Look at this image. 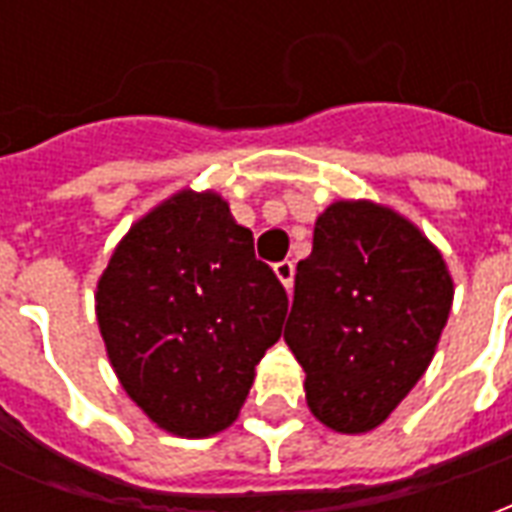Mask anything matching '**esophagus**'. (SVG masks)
<instances>
[{
  "label": "esophagus",
  "mask_w": 512,
  "mask_h": 512,
  "mask_svg": "<svg viewBox=\"0 0 512 512\" xmlns=\"http://www.w3.org/2000/svg\"><path fill=\"white\" fill-rule=\"evenodd\" d=\"M274 274L285 285V290L293 288V263L290 260H282V263H274Z\"/></svg>",
  "instance_id": "obj_1"
}]
</instances>
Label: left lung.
Masks as SVG:
<instances>
[{"label":"left lung","instance_id":"1","mask_svg":"<svg viewBox=\"0 0 512 512\" xmlns=\"http://www.w3.org/2000/svg\"><path fill=\"white\" fill-rule=\"evenodd\" d=\"M452 296L450 268L411 219L373 200L332 202L285 323L312 417L348 436L384 425L425 376Z\"/></svg>","mask_w":512,"mask_h":512}]
</instances>
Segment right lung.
I'll use <instances>...</instances> for the list:
<instances>
[{
  "instance_id": "add662e5",
  "label": "right lung",
  "mask_w": 512,
  "mask_h": 512,
  "mask_svg": "<svg viewBox=\"0 0 512 512\" xmlns=\"http://www.w3.org/2000/svg\"><path fill=\"white\" fill-rule=\"evenodd\" d=\"M288 296L219 191L180 189L131 224L95 288L106 356L156 428H230L282 334Z\"/></svg>"
}]
</instances>
